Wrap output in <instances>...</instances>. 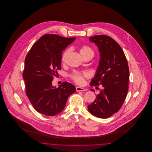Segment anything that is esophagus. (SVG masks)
Segmentation results:
<instances>
[{
  "label": "esophagus",
  "instance_id": "1",
  "mask_svg": "<svg viewBox=\"0 0 152 152\" xmlns=\"http://www.w3.org/2000/svg\"><path fill=\"white\" fill-rule=\"evenodd\" d=\"M76 90L77 92H83V91H86V89L84 88H81V87H76Z\"/></svg>",
  "mask_w": 152,
  "mask_h": 152
}]
</instances>
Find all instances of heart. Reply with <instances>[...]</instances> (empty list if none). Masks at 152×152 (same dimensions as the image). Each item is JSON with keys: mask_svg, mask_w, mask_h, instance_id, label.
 Masks as SVG:
<instances>
[{"mask_svg": "<svg viewBox=\"0 0 152 152\" xmlns=\"http://www.w3.org/2000/svg\"><path fill=\"white\" fill-rule=\"evenodd\" d=\"M71 50L66 49L63 53L61 56V61L63 63H65L68 57L69 53H70ZM80 52L81 55L82 57H84L88 55H93L94 54V51L92 48L88 45H83L80 49ZM88 76V74L87 72H75L71 75L72 79L77 84H82L84 82V79L85 77H87Z\"/></svg>", "mask_w": 152, "mask_h": 152, "instance_id": "heart-1", "label": "heart"}]
</instances>
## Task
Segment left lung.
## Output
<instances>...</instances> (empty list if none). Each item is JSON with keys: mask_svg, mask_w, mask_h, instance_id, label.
I'll use <instances>...</instances> for the list:
<instances>
[{"mask_svg": "<svg viewBox=\"0 0 152 152\" xmlns=\"http://www.w3.org/2000/svg\"><path fill=\"white\" fill-rule=\"evenodd\" d=\"M89 41L97 45L100 53L99 66L90 85H102L103 88L88 109L97 117L107 118L120 110L126 97L128 64L121 47L112 37L96 35L89 37ZM91 91H94L93 89Z\"/></svg>", "mask_w": 152, "mask_h": 152, "instance_id": "1", "label": "left lung"}]
</instances>
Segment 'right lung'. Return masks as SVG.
<instances>
[{"instance_id":"right-lung-1","label":"right lung","mask_w":152,"mask_h":152,"mask_svg":"<svg viewBox=\"0 0 152 152\" xmlns=\"http://www.w3.org/2000/svg\"><path fill=\"white\" fill-rule=\"evenodd\" d=\"M75 37L45 34L34 44L25 58L23 77L26 93L37 112L48 116L56 115L65 107L68 97L76 88L66 81L53 87L54 77L61 69V54Z\"/></svg>"}]
</instances>
